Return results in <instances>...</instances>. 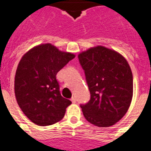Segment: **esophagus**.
I'll list each match as a JSON object with an SVG mask.
<instances>
[{"label": "esophagus", "instance_id": "34e87169", "mask_svg": "<svg viewBox=\"0 0 151 151\" xmlns=\"http://www.w3.org/2000/svg\"><path fill=\"white\" fill-rule=\"evenodd\" d=\"M70 100H71V101L73 102V103H76V99L74 98V97H72Z\"/></svg>", "mask_w": 151, "mask_h": 151}]
</instances>
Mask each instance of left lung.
Returning <instances> with one entry per match:
<instances>
[{"mask_svg": "<svg viewBox=\"0 0 151 151\" xmlns=\"http://www.w3.org/2000/svg\"><path fill=\"white\" fill-rule=\"evenodd\" d=\"M90 100L80 106L88 122L99 127L116 124L128 111L133 98V74L127 60L104 46L78 55Z\"/></svg>", "mask_w": 151, "mask_h": 151, "instance_id": "1", "label": "left lung"}]
</instances>
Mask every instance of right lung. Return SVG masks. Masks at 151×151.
Wrapping results in <instances>:
<instances>
[{
  "instance_id": "obj_1",
  "label": "right lung",
  "mask_w": 151,
  "mask_h": 151,
  "mask_svg": "<svg viewBox=\"0 0 151 151\" xmlns=\"http://www.w3.org/2000/svg\"><path fill=\"white\" fill-rule=\"evenodd\" d=\"M74 57L47 43L35 46L21 59L14 78L16 100L35 124L46 127L63 118L71 101L61 95L56 74Z\"/></svg>"
}]
</instances>
